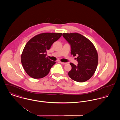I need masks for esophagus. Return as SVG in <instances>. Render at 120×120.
Wrapping results in <instances>:
<instances>
[{
  "label": "esophagus",
  "instance_id": "34e87169",
  "mask_svg": "<svg viewBox=\"0 0 120 120\" xmlns=\"http://www.w3.org/2000/svg\"><path fill=\"white\" fill-rule=\"evenodd\" d=\"M60 63L61 64H67V63H63V62H60Z\"/></svg>",
  "mask_w": 120,
  "mask_h": 120
}]
</instances>
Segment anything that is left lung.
<instances>
[{"mask_svg":"<svg viewBox=\"0 0 120 120\" xmlns=\"http://www.w3.org/2000/svg\"><path fill=\"white\" fill-rule=\"evenodd\" d=\"M63 36L70 45L71 55L78 56L76 58L77 66L70 64L72 69L68 76L78 82L89 80L95 73L98 63V53L94 45L88 39L78 33H63Z\"/></svg>","mask_w":120,"mask_h":120,"instance_id":"left-lung-1","label":"left lung"}]
</instances>
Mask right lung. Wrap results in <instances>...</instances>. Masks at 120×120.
I'll use <instances>...</instances> for the list:
<instances>
[{
	"label": "right lung",
	"instance_id": "add662e5",
	"mask_svg": "<svg viewBox=\"0 0 120 120\" xmlns=\"http://www.w3.org/2000/svg\"><path fill=\"white\" fill-rule=\"evenodd\" d=\"M62 35V33H43L28 41L21 59L23 68L29 76L34 79H41L49 74L56 62L46 57V51Z\"/></svg>",
	"mask_w": 120,
	"mask_h": 120
}]
</instances>
